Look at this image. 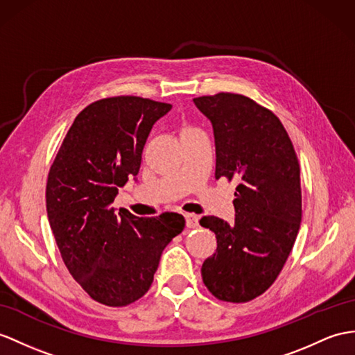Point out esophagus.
<instances>
[{
	"mask_svg": "<svg viewBox=\"0 0 355 355\" xmlns=\"http://www.w3.org/2000/svg\"><path fill=\"white\" fill-rule=\"evenodd\" d=\"M185 221H187V227L188 229H196L198 227V217L194 214H187L185 215Z\"/></svg>",
	"mask_w": 355,
	"mask_h": 355,
	"instance_id": "esophagus-1",
	"label": "esophagus"
}]
</instances>
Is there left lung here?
<instances>
[{
	"mask_svg": "<svg viewBox=\"0 0 355 355\" xmlns=\"http://www.w3.org/2000/svg\"><path fill=\"white\" fill-rule=\"evenodd\" d=\"M211 120L215 178L236 182L235 223L203 217L217 252L202 265L214 297L247 302L271 286L295 243L301 223L300 164L279 117L235 93L193 99Z\"/></svg>",
	"mask_w": 355,
	"mask_h": 355,
	"instance_id": "left-lung-1",
	"label": "left lung"
}]
</instances>
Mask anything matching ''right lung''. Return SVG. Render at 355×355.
<instances>
[{"instance_id": "1", "label": "right lung", "mask_w": 355, "mask_h": 355, "mask_svg": "<svg viewBox=\"0 0 355 355\" xmlns=\"http://www.w3.org/2000/svg\"><path fill=\"white\" fill-rule=\"evenodd\" d=\"M170 103L114 96L73 120L46 184V212L64 265L89 295L122 307L149 291L162 250L185 227L180 214H114L119 187L138 175L152 126Z\"/></svg>"}]
</instances>
